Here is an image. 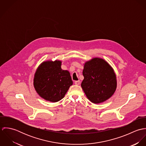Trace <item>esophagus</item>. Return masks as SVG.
<instances>
[{"label": "esophagus", "mask_w": 146, "mask_h": 146, "mask_svg": "<svg viewBox=\"0 0 146 146\" xmlns=\"http://www.w3.org/2000/svg\"><path fill=\"white\" fill-rule=\"evenodd\" d=\"M75 84L76 85H79L80 84V80H78V81H75Z\"/></svg>", "instance_id": "1"}]
</instances>
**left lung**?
Returning a JSON list of instances; mask_svg holds the SVG:
<instances>
[{"mask_svg": "<svg viewBox=\"0 0 146 146\" xmlns=\"http://www.w3.org/2000/svg\"><path fill=\"white\" fill-rule=\"evenodd\" d=\"M83 75L84 79L81 86L92 102H103L114 93L116 75L112 68L103 59L95 58L85 63Z\"/></svg>", "mask_w": 146, "mask_h": 146, "instance_id": "left-lung-1", "label": "left lung"}]
</instances>
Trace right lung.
<instances>
[{"mask_svg":"<svg viewBox=\"0 0 146 146\" xmlns=\"http://www.w3.org/2000/svg\"><path fill=\"white\" fill-rule=\"evenodd\" d=\"M61 62H44L37 69L34 79L35 89L45 100L56 102L64 97L72 81L69 72L63 70Z\"/></svg>","mask_w":146,"mask_h":146,"instance_id":"1","label":"right lung"}]
</instances>
